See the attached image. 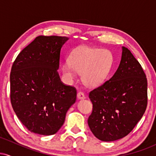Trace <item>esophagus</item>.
<instances>
[{"label":"esophagus","instance_id":"1","mask_svg":"<svg viewBox=\"0 0 156 156\" xmlns=\"http://www.w3.org/2000/svg\"><path fill=\"white\" fill-rule=\"evenodd\" d=\"M77 98H78V100H83V99H85L86 97H85V95H84V94L83 92H79L78 94H77Z\"/></svg>","mask_w":156,"mask_h":156}]
</instances>
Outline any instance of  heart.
<instances>
[{"mask_svg":"<svg viewBox=\"0 0 156 156\" xmlns=\"http://www.w3.org/2000/svg\"><path fill=\"white\" fill-rule=\"evenodd\" d=\"M113 64L114 56L108 50L81 47L73 52L69 62L62 64V73L68 83L75 80L76 72L81 73L87 87H96L108 78Z\"/></svg>","mask_w":156,"mask_h":156,"instance_id":"obj_1","label":"heart"}]
</instances>
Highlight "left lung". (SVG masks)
<instances>
[{
  "mask_svg": "<svg viewBox=\"0 0 156 156\" xmlns=\"http://www.w3.org/2000/svg\"><path fill=\"white\" fill-rule=\"evenodd\" d=\"M93 104L88 119L91 131L103 141L125 137L145 112L147 81L144 70L128 48H122L120 63L114 75L89 92Z\"/></svg>",
  "mask_w": 156,
  "mask_h": 156,
  "instance_id": "1",
  "label": "left lung"
}]
</instances>
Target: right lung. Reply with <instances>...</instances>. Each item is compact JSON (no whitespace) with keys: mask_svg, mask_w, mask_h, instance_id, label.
<instances>
[{"mask_svg":"<svg viewBox=\"0 0 156 156\" xmlns=\"http://www.w3.org/2000/svg\"><path fill=\"white\" fill-rule=\"evenodd\" d=\"M66 37L39 36L23 50L10 74L12 108L32 133L49 136L58 132L76 101L74 87L61 81L57 70Z\"/></svg>","mask_w":156,"mask_h":156,"instance_id":"1","label":"right lung"}]
</instances>
